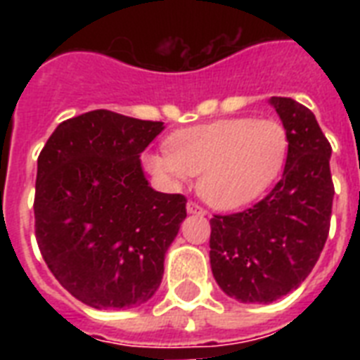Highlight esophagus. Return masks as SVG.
Masks as SVG:
<instances>
[{
	"label": "esophagus",
	"instance_id": "obj_1",
	"mask_svg": "<svg viewBox=\"0 0 360 360\" xmlns=\"http://www.w3.org/2000/svg\"><path fill=\"white\" fill-rule=\"evenodd\" d=\"M186 211L191 214H205V209H203L202 205H198L196 202L186 203Z\"/></svg>",
	"mask_w": 360,
	"mask_h": 360
}]
</instances>
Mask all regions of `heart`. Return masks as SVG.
I'll list each match as a JSON object with an SVG mask.
<instances>
[{
  "label": "heart",
  "mask_w": 360,
  "mask_h": 360,
  "mask_svg": "<svg viewBox=\"0 0 360 360\" xmlns=\"http://www.w3.org/2000/svg\"><path fill=\"white\" fill-rule=\"evenodd\" d=\"M168 153L151 155L147 166L172 185L200 175V196L217 209L254 202L284 168L290 138L276 120L230 117L177 130L166 141Z\"/></svg>",
  "instance_id": "b5f03b06"
}]
</instances>
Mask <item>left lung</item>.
<instances>
[{
    "label": "left lung",
    "instance_id": "obj_1",
    "mask_svg": "<svg viewBox=\"0 0 360 360\" xmlns=\"http://www.w3.org/2000/svg\"><path fill=\"white\" fill-rule=\"evenodd\" d=\"M271 104L290 138L282 179L250 209L211 219L213 276L240 302L267 304L297 290L319 259L330 228L329 140L307 106L288 97H273Z\"/></svg>",
    "mask_w": 360,
    "mask_h": 360
}]
</instances>
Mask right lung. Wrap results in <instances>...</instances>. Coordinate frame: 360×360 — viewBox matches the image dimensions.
Wrapping results in <instances>:
<instances>
[{"label": "right lung", "mask_w": 360, "mask_h": 360, "mask_svg": "<svg viewBox=\"0 0 360 360\" xmlns=\"http://www.w3.org/2000/svg\"><path fill=\"white\" fill-rule=\"evenodd\" d=\"M162 129L93 110L63 121L39 155L37 245L87 307H138L162 282L164 256L186 217V198L157 192L141 169V151Z\"/></svg>", "instance_id": "right-lung-1"}]
</instances>
